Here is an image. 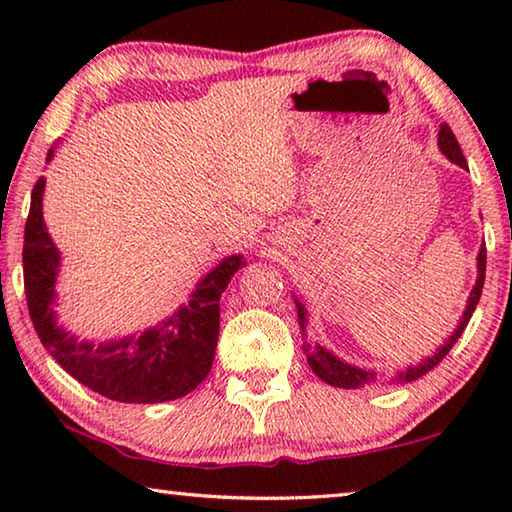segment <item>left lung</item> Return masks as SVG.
<instances>
[{
  "mask_svg": "<svg viewBox=\"0 0 512 512\" xmlns=\"http://www.w3.org/2000/svg\"><path fill=\"white\" fill-rule=\"evenodd\" d=\"M438 146H440V151H443L449 160L458 164V167H467L461 146H458L456 135L452 133V128H449L447 124L440 126ZM483 280H485V246H481V250H479V277H476V287L470 293V300H467V309H465V314H463L461 325L456 327V332L449 336V341L436 354H433V357H429L427 361H422L420 366H415V368H409L406 372H402V375H397V379H393V381H413V379H418L422 375H427L431 368H436L438 363L445 359V354L454 348V343L458 339H461L463 329L467 327V323H470L474 309H476V305H479V298H481V291H483ZM298 316H300V325L305 327V307H302L300 302H298ZM305 354H307L309 368L314 370L316 375L323 379L325 384H329V386L366 388V386L381 384V379L375 375V372H368V370L348 366V363H345V361L336 359L332 352H327L325 348H320L318 343L305 341Z\"/></svg>",
  "mask_w": 512,
  "mask_h": 512,
  "instance_id": "left-lung-1",
  "label": "left lung"
}]
</instances>
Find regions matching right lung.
Returning <instances> with one entry per match:
<instances>
[{"label":"right lung","instance_id":"add662e5","mask_svg":"<svg viewBox=\"0 0 512 512\" xmlns=\"http://www.w3.org/2000/svg\"><path fill=\"white\" fill-rule=\"evenodd\" d=\"M42 192L45 178L40 176L31 192L22 250L24 293L42 345L69 375L108 400L155 404L192 393L212 368L219 339V300L230 277L244 264L241 255L223 259L207 273L189 305L160 327L106 345L76 341V336L56 325L51 309L60 255L42 221Z\"/></svg>","mask_w":512,"mask_h":512}]
</instances>
